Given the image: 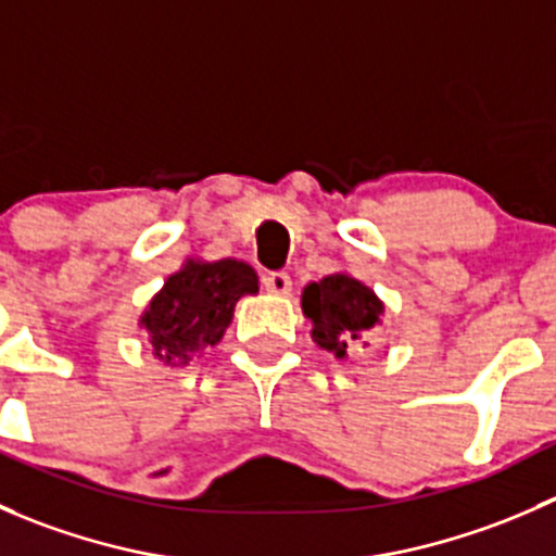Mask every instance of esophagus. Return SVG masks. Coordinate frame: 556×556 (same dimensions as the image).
Returning <instances> with one entry per match:
<instances>
[{
  "label": "esophagus",
  "instance_id": "1",
  "mask_svg": "<svg viewBox=\"0 0 556 556\" xmlns=\"http://www.w3.org/2000/svg\"><path fill=\"white\" fill-rule=\"evenodd\" d=\"M263 285H266L268 293H274V295H288L290 290H293V279H290L285 271L268 274V277L263 279Z\"/></svg>",
  "mask_w": 556,
  "mask_h": 556
}]
</instances>
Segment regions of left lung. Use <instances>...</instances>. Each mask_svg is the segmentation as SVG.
<instances>
[{
    "label": "left lung",
    "mask_w": 556,
    "mask_h": 556,
    "mask_svg": "<svg viewBox=\"0 0 556 556\" xmlns=\"http://www.w3.org/2000/svg\"><path fill=\"white\" fill-rule=\"evenodd\" d=\"M301 309L312 319L314 344L344 357L350 344H368L374 328L382 325L384 304L368 285L339 271L306 285Z\"/></svg>",
    "instance_id": "obj_1"
}]
</instances>
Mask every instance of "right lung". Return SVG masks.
<instances>
[{
	"mask_svg": "<svg viewBox=\"0 0 556 556\" xmlns=\"http://www.w3.org/2000/svg\"><path fill=\"white\" fill-rule=\"evenodd\" d=\"M252 293H257V274L250 263L237 257L185 261L139 317L153 357L164 366H188L223 339L237 301Z\"/></svg>",
	"mask_w": 556,
	"mask_h": 556,
	"instance_id": "1",
	"label": "right lung"
}]
</instances>
